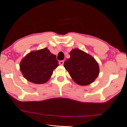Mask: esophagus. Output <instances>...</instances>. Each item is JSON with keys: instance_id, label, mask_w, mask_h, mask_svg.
<instances>
[{"instance_id": "obj_1", "label": "esophagus", "mask_w": 127, "mask_h": 127, "mask_svg": "<svg viewBox=\"0 0 127 127\" xmlns=\"http://www.w3.org/2000/svg\"><path fill=\"white\" fill-rule=\"evenodd\" d=\"M59 63L60 65H63L64 61H63V60H62V61H60L59 62Z\"/></svg>"}]
</instances>
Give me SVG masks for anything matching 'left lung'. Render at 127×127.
Returning <instances> with one entry per match:
<instances>
[{
  "label": "left lung",
  "mask_w": 127,
  "mask_h": 127,
  "mask_svg": "<svg viewBox=\"0 0 127 127\" xmlns=\"http://www.w3.org/2000/svg\"><path fill=\"white\" fill-rule=\"evenodd\" d=\"M70 58L64 62V67L76 84L87 86L98 76L99 68L95 59L82 50L75 48L69 53Z\"/></svg>",
  "instance_id": "1"
}]
</instances>
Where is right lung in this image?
I'll list each match as a JSON object with an SVG mask.
<instances>
[{
	"instance_id": "1",
	"label": "right lung",
	"mask_w": 127,
	"mask_h": 127,
	"mask_svg": "<svg viewBox=\"0 0 127 127\" xmlns=\"http://www.w3.org/2000/svg\"><path fill=\"white\" fill-rule=\"evenodd\" d=\"M58 65L56 56L47 48L30 52L19 64L20 70L25 78L35 84L48 82Z\"/></svg>"
}]
</instances>
